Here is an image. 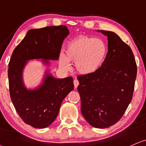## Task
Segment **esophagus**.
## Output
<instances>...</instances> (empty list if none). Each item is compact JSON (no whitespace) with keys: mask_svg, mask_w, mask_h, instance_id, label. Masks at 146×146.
Returning <instances> with one entry per match:
<instances>
[{"mask_svg":"<svg viewBox=\"0 0 146 146\" xmlns=\"http://www.w3.org/2000/svg\"><path fill=\"white\" fill-rule=\"evenodd\" d=\"M79 84V82L78 80H76V79H75V80H74V88H77V87L78 86Z\"/></svg>","mask_w":146,"mask_h":146,"instance_id":"34e87169","label":"esophagus"}]
</instances>
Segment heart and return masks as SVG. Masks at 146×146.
<instances>
[{
  "mask_svg": "<svg viewBox=\"0 0 146 146\" xmlns=\"http://www.w3.org/2000/svg\"><path fill=\"white\" fill-rule=\"evenodd\" d=\"M107 53V45L103 40L95 37L79 36L68 43L65 55L61 54L59 66L68 70L70 62H75V68L79 74H91L101 68Z\"/></svg>",
  "mask_w": 146,
  "mask_h": 146,
  "instance_id": "obj_1",
  "label": "heart"
}]
</instances>
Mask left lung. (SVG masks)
I'll list each match as a JSON object with an SVG mask.
<instances>
[{"label":"left lung","mask_w":146,"mask_h":146,"mask_svg":"<svg viewBox=\"0 0 146 146\" xmlns=\"http://www.w3.org/2000/svg\"><path fill=\"white\" fill-rule=\"evenodd\" d=\"M108 37L107 56L95 72L78 77L81 112L95 128L116 124L123 116L133 94L137 65L132 50L116 33L100 30Z\"/></svg>","instance_id":"obj_1"}]
</instances>
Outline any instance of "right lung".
<instances>
[{
	"label": "right lung",
	"instance_id": "1",
	"mask_svg": "<svg viewBox=\"0 0 146 146\" xmlns=\"http://www.w3.org/2000/svg\"><path fill=\"white\" fill-rule=\"evenodd\" d=\"M70 32L66 26H47L28 30L14 49L9 64L8 78L12 103L25 123L44 129L53 123L63 100L74 89L73 78H56L46 70L42 82L28 89L23 81V71L29 60H57L64 39Z\"/></svg>",
	"mask_w": 146,
	"mask_h": 146
}]
</instances>
